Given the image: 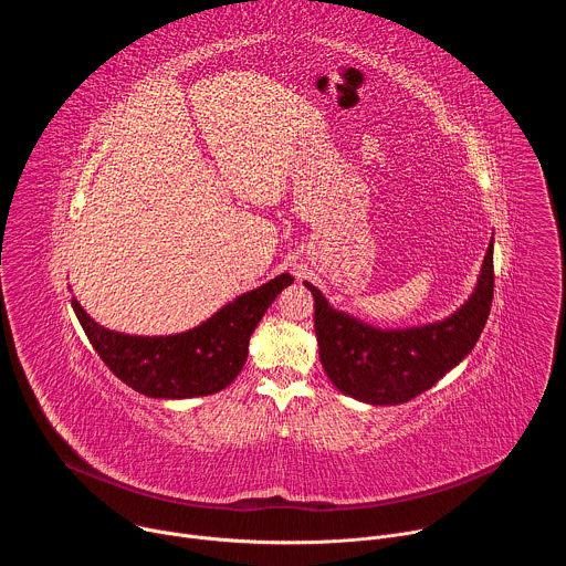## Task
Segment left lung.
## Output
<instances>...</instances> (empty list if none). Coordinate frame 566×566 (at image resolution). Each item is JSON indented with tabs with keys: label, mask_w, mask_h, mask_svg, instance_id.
Masks as SVG:
<instances>
[{
	"label": "left lung",
	"mask_w": 566,
	"mask_h": 566,
	"mask_svg": "<svg viewBox=\"0 0 566 566\" xmlns=\"http://www.w3.org/2000/svg\"><path fill=\"white\" fill-rule=\"evenodd\" d=\"M304 286L315 300L313 327L329 380L371 406H398L439 382L476 345L493 304V241L465 304L423 327L376 329L329 306L313 284Z\"/></svg>",
	"instance_id": "1"
}]
</instances>
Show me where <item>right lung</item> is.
Segmentation results:
<instances>
[{"instance_id": "1", "label": "right lung", "mask_w": 566, "mask_h": 566, "mask_svg": "<svg viewBox=\"0 0 566 566\" xmlns=\"http://www.w3.org/2000/svg\"><path fill=\"white\" fill-rule=\"evenodd\" d=\"M289 284L293 277L282 273L175 336L118 334L94 322L75 297L71 306L92 347L125 385L151 398H195L221 391L237 378L262 315Z\"/></svg>"}]
</instances>
